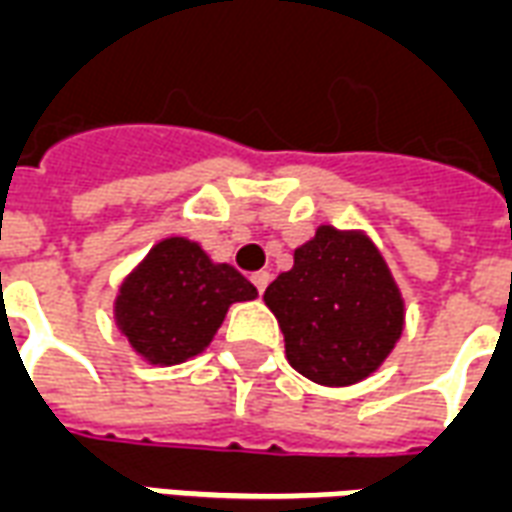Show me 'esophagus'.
Instances as JSON below:
<instances>
[{
    "mask_svg": "<svg viewBox=\"0 0 512 512\" xmlns=\"http://www.w3.org/2000/svg\"><path fill=\"white\" fill-rule=\"evenodd\" d=\"M251 280H253V286L259 288V294H264V288H267V283H270V272H256Z\"/></svg>",
    "mask_w": 512,
    "mask_h": 512,
    "instance_id": "obj_1",
    "label": "esophagus"
}]
</instances>
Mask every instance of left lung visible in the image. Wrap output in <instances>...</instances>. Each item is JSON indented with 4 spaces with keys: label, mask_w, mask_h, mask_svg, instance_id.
<instances>
[{
    "label": "left lung",
    "mask_w": 512,
    "mask_h": 512,
    "mask_svg": "<svg viewBox=\"0 0 512 512\" xmlns=\"http://www.w3.org/2000/svg\"><path fill=\"white\" fill-rule=\"evenodd\" d=\"M264 302L286 337L288 364L318 386L367 380L405 332V297L380 248L361 229L321 224L294 251Z\"/></svg>",
    "instance_id": "1"
}]
</instances>
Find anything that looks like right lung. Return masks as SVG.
<instances>
[{"mask_svg": "<svg viewBox=\"0 0 512 512\" xmlns=\"http://www.w3.org/2000/svg\"><path fill=\"white\" fill-rule=\"evenodd\" d=\"M256 297L251 280L199 242L164 237L121 280L113 318L142 361L175 367L207 351L229 307Z\"/></svg>", "mask_w": 512, "mask_h": 512, "instance_id": "right-lung-1", "label": "right lung"}]
</instances>
